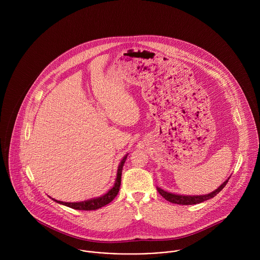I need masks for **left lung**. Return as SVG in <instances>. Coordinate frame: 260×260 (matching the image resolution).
Wrapping results in <instances>:
<instances>
[{"instance_id": "1", "label": "left lung", "mask_w": 260, "mask_h": 260, "mask_svg": "<svg viewBox=\"0 0 260 260\" xmlns=\"http://www.w3.org/2000/svg\"><path fill=\"white\" fill-rule=\"evenodd\" d=\"M229 180H230V178H228L226 181L222 183L216 190H214V191H212L208 194H203V196H182V194H177V193H171V192H168V191L161 189L160 187H157V191L159 192V194L164 199H166L168 202H171L173 204H177V205H196V204L203 203L207 200H210V199L214 198L216 194H218L222 189L225 187V185L229 182Z\"/></svg>"}]
</instances>
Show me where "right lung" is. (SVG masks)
I'll return each instance as SVG.
<instances>
[{"label": "right lung", "instance_id": "obj_1", "mask_svg": "<svg viewBox=\"0 0 260 260\" xmlns=\"http://www.w3.org/2000/svg\"><path fill=\"white\" fill-rule=\"evenodd\" d=\"M127 154L124 155V157L121 159L119 166H118V170H117V175H116V179H115V183L113 185V187L111 188L108 192H106L104 196L102 197H98L94 199H90V200H86L83 202H77V203H64V202H60L57 200L52 199L54 202H56L57 204L67 206L69 208L75 209V210H84V211H91V210H98L106 205H108L109 203L112 202L115 197L118 194L119 192V188H120V184H121V174H122V168L124 166V162L127 158Z\"/></svg>", "mask_w": 260, "mask_h": 260}]
</instances>
